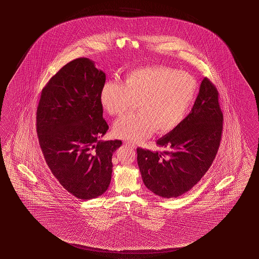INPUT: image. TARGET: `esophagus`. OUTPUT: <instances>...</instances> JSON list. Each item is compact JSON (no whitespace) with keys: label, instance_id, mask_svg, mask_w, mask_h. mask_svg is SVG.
I'll return each mask as SVG.
<instances>
[{"label":"esophagus","instance_id":"34e87169","mask_svg":"<svg viewBox=\"0 0 259 259\" xmlns=\"http://www.w3.org/2000/svg\"><path fill=\"white\" fill-rule=\"evenodd\" d=\"M126 145H127L128 147H131V148H133V149H135V148H136V145H135L134 143H132V142H130V141H126Z\"/></svg>","mask_w":259,"mask_h":259}]
</instances>
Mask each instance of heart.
Returning a JSON list of instances; mask_svg holds the SVG:
<instances>
[{"label": "heart", "instance_id": "b5f03b06", "mask_svg": "<svg viewBox=\"0 0 259 259\" xmlns=\"http://www.w3.org/2000/svg\"><path fill=\"white\" fill-rule=\"evenodd\" d=\"M196 90L197 82L187 72L168 66H145L130 72L123 84L106 82L100 101L114 117H121L138 102L140 112L118 120L114 133L124 140L141 141L153 130L157 133L174 130L185 117Z\"/></svg>", "mask_w": 259, "mask_h": 259}]
</instances>
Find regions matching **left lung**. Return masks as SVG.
<instances>
[{
  "instance_id": "1",
  "label": "left lung",
  "mask_w": 259,
  "mask_h": 259,
  "mask_svg": "<svg viewBox=\"0 0 259 259\" xmlns=\"http://www.w3.org/2000/svg\"><path fill=\"white\" fill-rule=\"evenodd\" d=\"M218 95L217 88L204 77L188 116L157 141L164 151L137 149L141 177L152 193L163 198L181 196L211 167L223 133Z\"/></svg>"
}]
</instances>
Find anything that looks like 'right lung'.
<instances>
[{"label":"right lung","mask_w":259,"mask_h":259,"mask_svg":"<svg viewBox=\"0 0 259 259\" xmlns=\"http://www.w3.org/2000/svg\"><path fill=\"white\" fill-rule=\"evenodd\" d=\"M106 81L94 62L67 63L42 89L36 132L45 160L68 193L81 200L102 195L112 174L113 152L122 142L99 141L108 130L100 92Z\"/></svg>","instance_id":"1"}]
</instances>
